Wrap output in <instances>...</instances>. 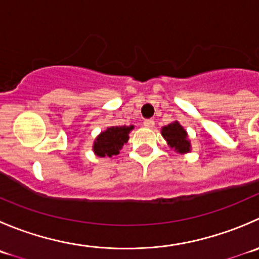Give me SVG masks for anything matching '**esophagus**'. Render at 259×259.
Here are the masks:
<instances>
[{"mask_svg": "<svg viewBox=\"0 0 259 259\" xmlns=\"http://www.w3.org/2000/svg\"><path fill=\"white\" fill-rule=\"evenodd\" d=\"M143 125H144L145 127H153V126H154V120L145 119L144 121H143Z\"/></svg>", "mask_w": 259, "mask_h": 259, "instance_id": "esophagus-1", "label": "esophagus"}]
</instances>
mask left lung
I'll return each instance as SVG.
<instances>
[{
    "label": "left lung",
    "instance_id": "left-lung-1",
    "mask_svg": "<svg viewBox=\"0 0 259 259\" xmlns=\"http://www.w3.org/2000/svg\"><path fill=\"white\" fill-rule=\"evenodd\" d=\"M162 135L170 148L180 153L190 152V142L187 140V133L177 121L168 124L162 129Z\"/></svg>",
    "mask_w": 259,
    "mask_h": 259
}]
</instances>
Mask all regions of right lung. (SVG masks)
Listing matches in <instances>:
<instances>
[{"label": "right lung", "instance_id": "right-lung-1", "mask_svg": "<svg viewBox=\"0 0 259 259\" xmlns=\"http://www.w3.org/2000/svg\"><path fill=\"white\" fill-rule=\"evenodd\" d=\"M132 126H111L99 135L95 140L94 150L99 157H112L119 154L122 145L129 139Z\"/></svg>", "mask_w": 259, "mask_h": 259}]
</instances>
